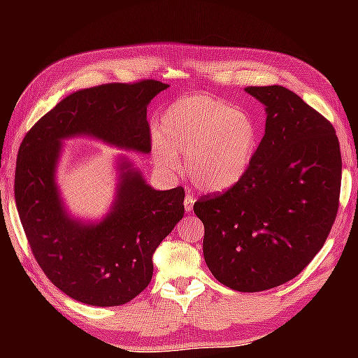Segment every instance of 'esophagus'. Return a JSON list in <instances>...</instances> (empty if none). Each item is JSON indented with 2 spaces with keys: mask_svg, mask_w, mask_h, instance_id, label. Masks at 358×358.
<instances>
[{
  "mask_svg": "<svg viewBox=\"0 0 358 358\" xmlns=\"http://www.w3.org/2000/svg\"><path fill=\"white\" fill-rule=\"evenodd\" d=\"M194 207V197L192 196H186L185 197V210L186 211H192Z\"/></svg>",
  "mask_w": 358,
  "mask_h": 358,
  "instance_id": "34e87169",
  "label": "esophagus"
}]
</instances>
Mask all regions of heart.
<instances>
[{
    "instance_id": "heart-1",
    "label": "heart",
    "mask_w": 358,
    "mask_h": 358,
    "mask_svg": "<svg viewBox=\"0 0 358 358\" xmlns=\"http://www.w3.org/2000/svg\"><path fill=\"white\" fill-rule=\"evenodd\" d=\"M256 118L226 101L196 94L175 101L161 118L153 138L156 164L167 173L183 171L197 189L226 192L246 177L257 153Z\"/></svg>"
}]
</instances>
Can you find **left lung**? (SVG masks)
Here are the masks:
<instances>
[{
    "mask_svg": "<svg viewBox=\"0 0 358 358\" xmlns=\"http://www.w3.org/2000/svg\"><path fill=\"white\" fill-rule=\"evenodd\" d=\"M264 104L265 134L240 183L202 197L203 257L217 281L238 292L278 287L300 273L324 246L341 189L335 129L290 90L248 87Z\"/></svg>",
    "mask_w": 358,
    "mask_h": 358,
    "instance_id": "left-lung-1",
    "label": "left lung"
}]
</instances>
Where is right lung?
I'll return each mask as SVG.
<instances>
[{
  "mask_svg": "<svg viewBox=\"0 0 358 358\" xmlns=\"http://www.w3.org/2000/svg\"><path fill=\"white\" fill-rule=\"evenodd\" d=\"M166 88L142 80L80 90L45 113L20 145L14 191L28 243L48 280L85 305H124L148 286L156 248L183 217L185 189H155L120 155L110 208L99 221L80 220L66 208L57 183L63 141L92 137L148 155L147 107Z\"/></svg>",
  "mask_w": 358,
  "mask_h": 358,
  "instance_id": "right-lung-1",
  "label": "right lung"
}]
</instances>
